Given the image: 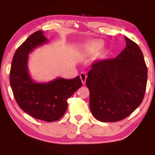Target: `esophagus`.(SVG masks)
Instances as JSON below:
<instances>
[{
    "label": "esophagus",
    "instance_id": "obj_1",
    "mask_svg": "<svg viewBox=\"0 0 155 155\" xmlns=\"http://www.w3.org/2000/svg\"><path fill=\"white\" fill-rule=\"evenodd\" d=\"M80 77L81 78V81H82L83 84H85L86 82V78H87V74L85 72H81L80 74Z\"/></svg>",
    "mask_w": 155,
    "mask_h": 155
}]
</instances>
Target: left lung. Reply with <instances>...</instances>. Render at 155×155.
<instances>
[{
    "instance_id": "obj_1",
    "label": "left lung",
    "mask_w": 155,
    "mask_h": 155,
    "mask_svg": "<svg viewBox=\"0 0 155 155\" xmlns=\"http://www.w3.org/2000/svg\"><path fill=\"white\" fill-rule=\"evenodd\" d=\"M125 38L126 47L117 58L93 64L87 74L90 110L104 123L125 119L145 94L148 70L144 55L136 43Z\"/></svg>"
}]
</instances>
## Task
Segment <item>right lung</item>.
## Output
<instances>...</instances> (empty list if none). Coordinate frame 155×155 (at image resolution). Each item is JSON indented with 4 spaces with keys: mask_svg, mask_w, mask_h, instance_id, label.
Returning a JSON list of instances; mask_svg holds the SVG:
<instances>
[{
    "mask_svg": "<svg viewBox=\"0 0 155 155\" xmlns=\"http://www.w3.org/2000/svg\"><path fill=\"white\" fill-rule=\"evenodd\" d=\"M48 41L41 30L32 34L13 55L9 80L14 97L22 110L35 119L53 122L65 113L67 100L82 86V82L79 76L70 80L57 78L47 83L32 79L28 68V55Z\"/></svg>",
    "mask_w": 155,
    "mask_h": 155,
    "instance_id": "add662e5",
    "label": "right lung"
}]
</instances>
